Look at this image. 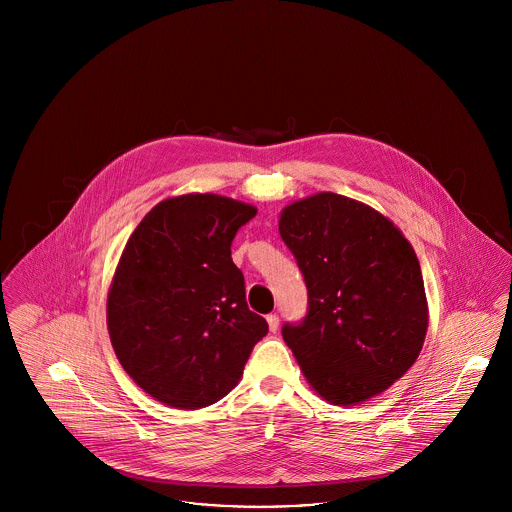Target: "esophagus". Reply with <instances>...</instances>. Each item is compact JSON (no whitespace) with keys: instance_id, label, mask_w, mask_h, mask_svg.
Masks as SVG:
<instances>
[{"instance_id":"34e87169","label":"esophagus","mask_w":512,"mask_h":512,"mask_svg":"<svg viewBox=\"0 0 512 512\" xmlns=\"http://www.w3.org/2000/svg\"><path fill=\"white\" fill-rule=\"evenodd\" d=\"M267 322L270 332H276V330H278V326H280V318H278V315H268Z\"/></svg>"}]
</instances>
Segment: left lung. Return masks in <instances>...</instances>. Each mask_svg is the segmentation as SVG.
Instances as JSON below:
<instances>
[{"instance_id": "left-lung-1", "label": "left lung", "mask_w": 512, "mask_h": 512, "mask_svg": "<svg viewBox=\"0 0 512 512\" xmlns=\"http://www.w3.org/2000/svg\"><path fill=\"white\" fill-rule=\"evenodd\" d=\"M278 228L309 295L305 318L282 326L307 382L341 407L388 390L428 330L413 245L372 207L332 192L288 205Z\"/></svg>"}]
</instances>
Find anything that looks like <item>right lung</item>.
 I'll return each instance as SVG.
<instances>
[{
    "instance_id": "obj_1",
    "label": "right lung",
    "mask_w": 512,
    "mask_h": 512,
    "mask_svg": "<svg viewBox=\"0 0 512 512\" xmlns=\"http://www.w3.org/2000/svg\"><path fill=\"white\" fill-rule=\"evenodd\" d=\"M255 215L230 197L178 195L155 205L124 245L107 295L109 336L126 374L169 407L217 403L267 336L230 251Z\"/></svg>"
}]
</instances>
